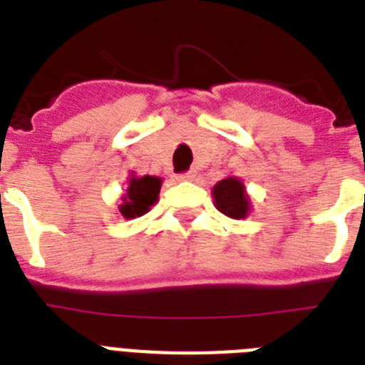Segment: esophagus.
Listing matches in <instances>:
<instances>
[{"label":"esophagus","mask_w":365,"mask_h":365,"mask_svg":"<svg viewBox=\"0 0 365 365\" xmlns=\"http://www.w3.org/2000/svg\"><path fill=\"white\" fill-rule=\"evenodd\" d=\"M191 178H193V174H191V172H183V174H180V176H178V180H180V182H187V180H191Z\"/></svg>","instance_id":"34e87169"}]
</instances>
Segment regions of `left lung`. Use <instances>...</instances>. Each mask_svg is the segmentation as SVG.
Here are the masks:
<instances>
[{"label": "left lung", "instance_id": "left-lung-1", "mask_svg": "<svg viewBox=\"0 0 365 365\" xmlns=\"http://www.w3.org/2000/svg\"><path fill=\"white\" fill-rule=\"evenodd\" d=\"M214 206L231 220H244L252 212V200L240 178L227 176L212 187Z\"/></svg>", "mask_w": 365, "mask_h": 365}]
</instances>
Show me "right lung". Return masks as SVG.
I'll return each mask as SVG.
<instances>
[{"instance_id": "obj_1", "label": "right lung", "mask_w": 365, "mask_h": 365, "mask_svg": "<svg viewBox=\"0 0 365 365\" xmlns=\"http://www.w3.org/2000/svg\"><path fill=\"white\" fill-rule=\"evenodd\" d=\"M163 180L159 176H136L132 172L128 176L125 193L121 195L119 216L125 220H134L151 210V206L159 200Z\"/></svg>"}]
</instances>
